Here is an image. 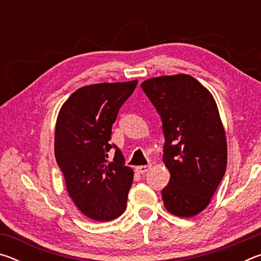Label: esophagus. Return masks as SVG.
<instances>
[{"label": "esophagus", "mask_w": 261, "mask_h": 261, "mask_svg": "<svg viewBox=\"0 0 261 261\" xmlns=\"http://www.w3.org/2000/svg\"><path fill=\"white\" fill-rule=\"evenodd\" d=\"M149 168H151V166H138L136 167V171L138 174H145L149 170Z\"/></svg>", "instance_id": "esophagus-1"}]
</instances>
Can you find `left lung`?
<instances>
[{
    "instance_id": "left-lung-1",
    "label": "left lung",
    "mask_w": 261,
    "mask_h": 261,
    "mask_svg": "<svg viewBox=\"0 0 261 261\" xmlns=\"http://www.w3.org/2000/svg\"><path fill=\"white\" fill-rule=\"evenodd\" d=\"M162 120L163 162L170 179L162 190L169 213L199 214L210 204L227 168V139L211 92L189 74L141 83Z\"/></svg>"
}]
</instances>
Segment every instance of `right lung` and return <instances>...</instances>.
<instances>
[{
    "mask_svg": "<svg viewBox=\"0 0 261 261\" xmlns=\"http://www.w3.org/2000/svg\"><path fill=\"white\" fill-rule=\"evenodd\" d=\"M138 81L100 83L78 88L60 109L55 126V158L74 205L87 218L110 221L124 213L134 170L112 145L118 110ZM117 148L112 163L108 152Z\"/></svg>",
    "mask_w": 261,
    "mask_h": 261,
    "instance_id": "obj_1",
    "label": "right lung"
}]
</instances>
